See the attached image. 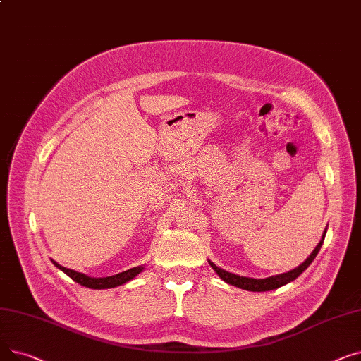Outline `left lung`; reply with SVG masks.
I'll return each mask as SVG.
<instances>
[{"mask_svg": "<svg viewBox=\"0 0 361 361\" xmlns=\"http://www.w3.org/2000/svg\"><path fill=\"white\" fill-rule=\"evenodd\" d=\"M326 230L324 231V235H322V240L319 241V244L316 245V249L312 252V255L302 262L300 267L294 268L293 271H288L286 274H279V275H275V276H269V278H262V279H256V278H249V276H240V275H235V274H231L228 271H225L219 267H216V264L211 260H207L211 264V268L215 271V274L222 279L225 281L226 283H230V286H234V287H238L241 290H247V291H257V293H262V291H271V290H276L282 286H287L288 282L294 281L295 278H298L302 272H305L309 267L310 263L314 260V257L317 256L322 244H324V240H325V235H326Z\"/></svg>", "mask_w": 361, "mask_h": 361, "instance_id": "8db88e82", "label": "left lung"}]
</instances>
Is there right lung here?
<instances>
[{"mask_svg": "<svg viewBox=\"0 0 361 361\" xmlns=\"http://www.w3.org/2000/svg\"><path fill=\"white\" fill-rule=\"evenodd\" d=\"M56 268H59L60 271H63L66 275H68L73 281L79 282L80 286L83 287H87V288H93V290H105V288H114V287H118V286H123V283L131 281L135 276H137L143 269L145 267L142 264V267H136V268H131L128 271H124L121 274H117V275H112V276H105V278H92L86 274H82V272H78V271H73V269H67L64 267H61L60 263H56L55 260H51Z\"/></svg>", "mask_w": 361, "mask_h": 361, "instance_id": "add662e5", "label": "right lung"}]
</instances>
